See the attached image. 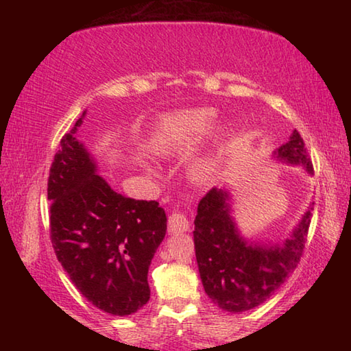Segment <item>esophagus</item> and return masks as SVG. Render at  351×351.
<instances>
[{
    "label": "esophagus",
    "instance_id": "esophagus-1",
    "mask_svg": "<svg viewBox=\"0 0 351 351\" xmlns=\"http://www.w3.org/2000/svg\"><path fill=\"white\" fill-rule=\"evenodd\" d=\"M189 228H190V223L184 213L173 212L169 217V232L170 234H182V232H186V230H189Z\"/></svg>",
    "mask_w": 351,
    "mask_h": 351
}]
</instances>
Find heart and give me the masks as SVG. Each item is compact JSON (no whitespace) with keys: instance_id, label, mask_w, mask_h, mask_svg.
Returning <instances> with one entry per match:
<instances>
[{"instance_id":"b5f03b06","label":"heart","mask_w":351,"mask_h":351,"mask_svg":"<svg viewBox=\"0 0 351 351\" xmlns=\"http://www.w3.org/2000/svg\"><path fill=\"white\" fill-rule=\"evenodd\" d=\"M218 123L217 111L210 108L184 110L165 116L156 123L148 136V148L159 156H182L195 150L209 138ZM229 139L226 128L218 130L213 145L193 165L197 176H209L218 169Z\"/></svg>"}]
</instances>
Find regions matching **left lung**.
I'll list each match as a JSON object with an SVG mask.
<instances>
[{
  "mask_svg": "<svg viewBox=\"0 0 351 351\" xmlns=\"http://www.w3.org/2000/svg\"><path fill=\"white\" fill-rule=\"evenodd\" d=\"M276 154L289 164H302L313 173V162L297 130ZM228 199L226 190L213 187L199 201L193 230L195 254L201 282L213 304L223 311L243 313L268 300L297 268L311 212L305 213L282 246L251 245L237 230Z\"/></svg>",
  "mask_w": 351,
  "mask_h": 351,
  "instance_id": "obj_1",
  "label": "left lung"
}]
</instances>
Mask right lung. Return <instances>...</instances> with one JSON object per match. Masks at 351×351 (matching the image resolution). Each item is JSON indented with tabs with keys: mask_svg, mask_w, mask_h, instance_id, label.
Returning <instances> with one entry per match:
<instances>
[{
	"mask_svg": "<svg viewBox=\"0 0 351 351\" xmlns=\"http://www.w3.org/2000/svg\"><path fill=\"white\" fill-rule=\"evenodd\" d=\"M85 114V112H83ZM82 117L60 141L47 180L51 241L88 302L128 316L150 299L148 266L167 230L158 201L116 193L75 139Z\"/></svg>",
	"mask_w": 351,
	"mask_h": 351,
	"instance_id": "obj_1",
	"label": "right lung"
}]
</instances>
